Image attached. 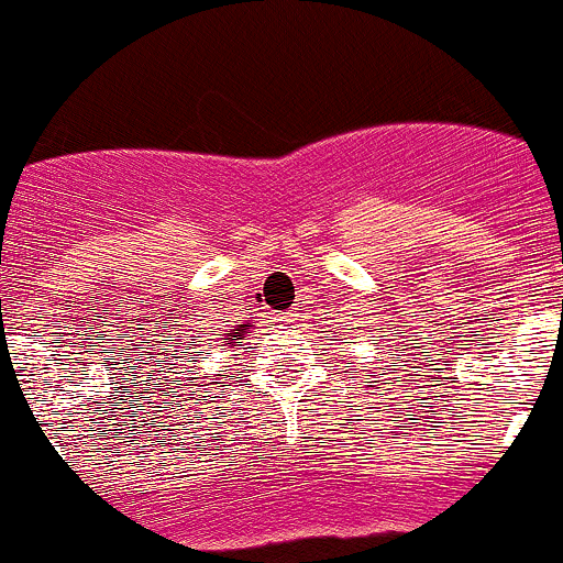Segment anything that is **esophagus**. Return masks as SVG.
I'll return each instance as SVG.
<instances>
[{"label":"esophagus","mask_w":563,"mask_h":563,"mask_svg":"<svg viewBox=\"0 0 563 563\" xmlns=\"http://www.w3.org/2000/svg\"><path fill=\"white\" fill-rule=\"evenodd\" d=\"M278 318H282V321H285V323H292L298 318V312H296V309H290V312H282V316H278Z\"/></svg>","instance_id":"34e87169"}]
</instances>
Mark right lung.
Here are the masks:
<instances>
[{"label":"right lung","instance_id":"right-lung-1","mask_svg":"<svg viewBox=\"0 0 563 563\" xmlns=\"http://www.w3.org/2000/svg\"><path fill=\"white\" fill-rule=\"evenodd\" d=\"M247 327H251V323L245 321V323H240V327H236V329H231V332H223V338H220V340H223V345H234L236 340L245 338Z\"/></svg>","mask_w":563,"mask_h":563}]
</instances>
